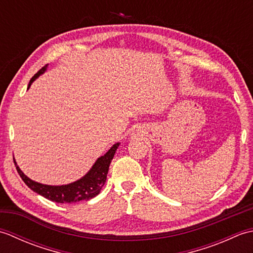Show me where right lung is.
I'll return each instance as SVG.
<instances>
[{"instance_id":"1","label":"right lung","mask_w":253,"mask_h":253,"mask_svg":"<svg viewBox=\"0 0 253 253\" xmlns=\"http://www.w3.org/2000/svg\"><path fill=\"white\" fill-rule=\"evenodd\" d=\"M46 66L42 67L39 72H38L34 77L30 79L28 89L31 85V84L35 82L37 77H39L41 74H43L46 69ZM120 146V143H115L109 151H107L103 157L99 158L96 160V162L92 166L87 174H85L83 178L79 180L72 182V184L68 185H63V186H49V185H42L39 182H36L28 178L20 169L16 164L14 161L16 169H17L19 176L21 179L24 180L25 184L28 186L31 190L35 192L39 193L42 197H44L53 202L57 203H73V202H79L82 200H89V199H92L95 196H98L102 187L104 186L106 181V176L107 171H109L110 164L112 162L113 158H114V154L116 150Z\"/></svg>"}]
</instances>
